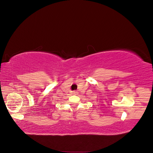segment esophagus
<instances>
[{"mask_svg":"<svg viewBox=\"0 0 153 153\" xmlns=\"http://www.w3.org/2000/svg\"><path fill=\"white\" fill-rule=\"evenodd\" d=\"M73 94H77L78 92H77L76 91H73Z\"/></svg>","mask_w":153,"mask_h":153,"instance_id":"esophagus-1","label":"esophagus"}]
</instances>
